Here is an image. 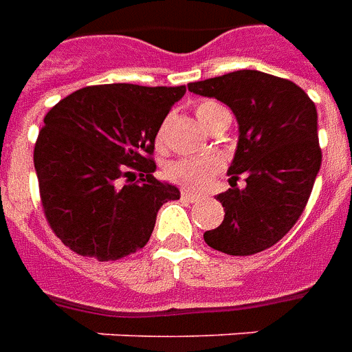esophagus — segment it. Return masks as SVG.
<instances>
[{
  "label": "esophagus",
  "mask_w": 352,
  "mask_h": 352,
  "mask_svg": "<svg viewBox=\"0 0 352 352\" xmlns=\"http://www.w3.org/2000/svg\"><path fill=\"white\" fill-rule=\"evenodd\" d=\"M181 198L186 199V201H198V199H199V194H198V192L183 190V192H181Z\"/></svg>",
  "instance_id": "1"
}]
</instances>
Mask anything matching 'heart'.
I'll use <instances>...</instances> for the list:
<instances>
[{
  "instance_id": "1",
  "label": "heart",
  "mask_w": 352,
  "mask_h": 352,
  "mask_svg": "<svg viewBox=\"0 0 352 352\" xmlns=\"http://www.w3.org/2000/svg\"><path fill=\"white\" fill-rule=\"evenodd\" d=\"M221 111L226 109L214 103V101H201L196 105V116L198 120L206 128H209V124L213 122L214 116L219 115ZM164 143V126H162L158 133H156V145ZM222 169L221 158L217 156H194V158H179V160L171 162L166 168V177L171 183L184 186V188H206L213 183V179L219 175V171Z\"/></svg>"
}]
</instances>
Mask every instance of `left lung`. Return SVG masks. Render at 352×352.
<instances>
[{
  "instance_id": "obj_1",
  "label": "left lung",
  "mask_w": 352,
  "mask_h": 352,
  "mask_svg": "<svg viewBox=\"0 0 352 352\" xmlns=\"http://www.w3.org/2000/svg\"><path fill=\"white\" fill-rule=\"evenodd\" d=\"M188 90L226 103L239 124L232 188L217 196L224 221L204 239L232 256L265 251L298 222L320 169L315 103L292 80L254 69L190 82ZM241 173L248 186L237 189Z\"/></svg>"
}]
</instances>
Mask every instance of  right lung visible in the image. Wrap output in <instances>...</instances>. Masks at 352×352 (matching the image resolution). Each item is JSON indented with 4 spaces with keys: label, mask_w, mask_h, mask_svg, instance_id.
Here are the masks:
<instances>
[{
    "label": "right lung",
    "mask_w": 352,
    "mask_h": 352,
    "mask_svg": "<svg viewBox=\"0 0 352 352\" xmlns=\"http://www.w3.org/2000/svg\"><path fill=\"white\" fill-rule=\"evenodd\" d=\"M184 87L98 85L45 116L34 164L45 219L80 256L120 260L143 249L179 190L154 179V139ZM140 175L135 179V173Z\"/></svg>",
    "instance_id": "add662e5"
}]
</instances>
